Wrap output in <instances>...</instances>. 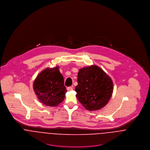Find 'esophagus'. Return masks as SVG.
<instances>
[{
    "mask_svg": "<svg viewBox=\"0 0 150 150\" xmlns=\"http://www.w3.org/2000/svg\"><path fill=\"white\" fill-rule=\"evenodd\" d=\"M67 91H71V90H73V87L72 86H68L67 88Z\"/></svg>",
    "mask_w": 150,
    "mask_h": 150,
    "instance_id": "esophagus-1",
    "label": "esophagus"
}]
</instances>
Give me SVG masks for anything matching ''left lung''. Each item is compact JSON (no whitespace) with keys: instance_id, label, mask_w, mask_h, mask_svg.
I'll use <instances>...</instances> for the list:
<instances>
[{"instance_id":"left-lung-1","label":"left lung","mask_w":150,"mask_h":150,"mask_svg":"<svg viewBox=\"0 0 150 150\" xmlns=\"http://www.w3.org/2000/svg\"><path fill=\"white\" fill-rule=\"evenodd\" d=\"M76 97L86 109L99 110L111 97L113 83L110 77L100 67L93 65L79 70Z\"/></svg>"}]
</instances>
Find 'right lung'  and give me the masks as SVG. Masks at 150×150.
I'll list each match as a JSON object with an SVG mask.
<instances>
[{"instance_id": "add662e5", "label": "right lung", "mask_w": 150, "mask_h": 150, "mask_svg": "<svg viewBox=\"0 0 150 150\" xmlns=\"http://www.w3.org/2000/svg\"><path fill=\"white\" fill-rule=\"evenodd\" d=\"M33 89L43 105L54 107L61 103L67 90L59 67L47 68L42 71L34 81Z\"/></svg>"}]
</instances>
